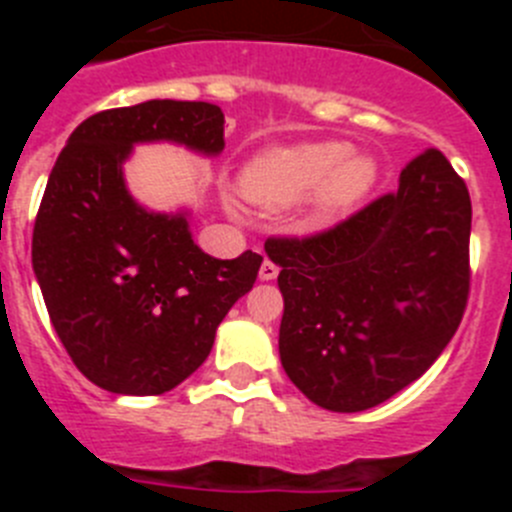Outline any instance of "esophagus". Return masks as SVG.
I'll return each mask as SVG.
<instances>
[{"label": "esophagus", "mask_w": 512, "mask_h": 512, "mask_svg": "<svg viewBox=\"0 0 512 512\" xmlns=\"http://www.w3.org/2000/svg\"><path fill=\"white\" fill-rule=\"evenodd\" d=\"M277 274H279V266L277 264H271L269 259H266L264 264H261V269H259V279H261V282H271V279H277Z\"/></svg>", "instance_id": "esophagus-1"}]
</instances>
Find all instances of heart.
Returning <instances> with one entry per match:
<instances>
[{
	"mask_svg": "<svg viewBox=\"0 0 512 512\" xmlns=\"http://www.w3.org/2000/svg\"><path fill=\"white\" fill-rule=\"evenodd\" d=\"M377 174V161L343 140H302L256 153L241 189L261 210H287L310 197L312 223H328L364 200Z\"/></svg>",
	"mask_w": 512,
	"mask_h": 512,
	"instance_id": "heart-1",
	"label": "heart"
}]
</instances>
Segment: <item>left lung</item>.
Returning a JSON list of instances; mask_svg holds the SVG:
<instances>
[{"label":"left lung","mask_w":512,"mask_h":512,"mask_svg":"<svg viewBox=\"0 0 512 512\" xmlns=\"http://www.w3.org/2000/svg\"><path fill=\"white\" fill-rule=\"evenodd\" d=\"M467 184L441 151L420 153L397 192L312 238H271L284 315L279 359L310 402L361 413L423 377L469 295Z\"/></svg>","instance_id":"1"}]
</instances>
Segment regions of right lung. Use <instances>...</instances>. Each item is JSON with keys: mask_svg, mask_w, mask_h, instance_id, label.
<instances>
[{"mask_svg": "<svg viewBox=\"0 0 512 512\" xmlns=\"http://www.w3.org/2000/svg\"><path fill=\"white\" fill-rule=\"evenodd\" d=\"M223 110L148 102L87 117L58 156L33 230V271L51 323L89 382L164 395L202 366L217 325L256 282L261 256L215 259L192 238V210L156 212L125 182L143 143L223 153Z\"/></svg>", "mask_w": 512, "mask_h": 512, "instance_id": "right-lung-1", "label": "right lung"}]
</instances>
